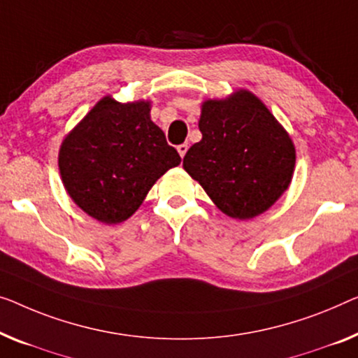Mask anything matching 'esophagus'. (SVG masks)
Wrapping results in <instances>:
<instances>
[{
	"label": "esophagus",
	"mask_w": 358,
	"mask_h": 358,
	"mask_svg": "<svg viewBox=\"0 0 358 358\" xmlns=\"http://www.w3.org/2000/svg\"><path fill=\"white\" fill-rule=\"evenodd\" d=\"M177 151H178V154H180V157L183 159L186 151H188V145H180V146L177 148Z\"/></svg>",
	"instance_id": "esophagus-1"
}]
</instances>
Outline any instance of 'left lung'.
Masks as SVG:
<instances>
[{"mask_svg":"<svg viewBox=\"0 0 358 358\" xmlns=\"http://www.w3.org/2000/svg\"><path fill=\"white\" fill-rule=\"evenodd\" d=\"M199 130L202 140L188 149L183 169L225 215L257 217L289 188L296 146L252 92L202 101Z\"/></svg>","mask_w":358,"mask_h":358,"instance_id":"left-lung-1","label":"left lung"}]
</instances>
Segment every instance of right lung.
<instances>
[{
  "label": "right lung",
  "instance_id": "obj_1",
  "mask_svg": "<svg viewBox=\"0 0 358 358\" xmlns=\"http://www.w3.org/2000/svg\"><path fill=\"white\" fill-rule=\"evenodd\" d=\"M180 162L151 120V101L119 103L110 94L67 133L57 157L67 194L106 225L130 218L154 183Z\"/></svg>",
  "mask_w": 358,
  "mask_h": 358
}]
</instances>
